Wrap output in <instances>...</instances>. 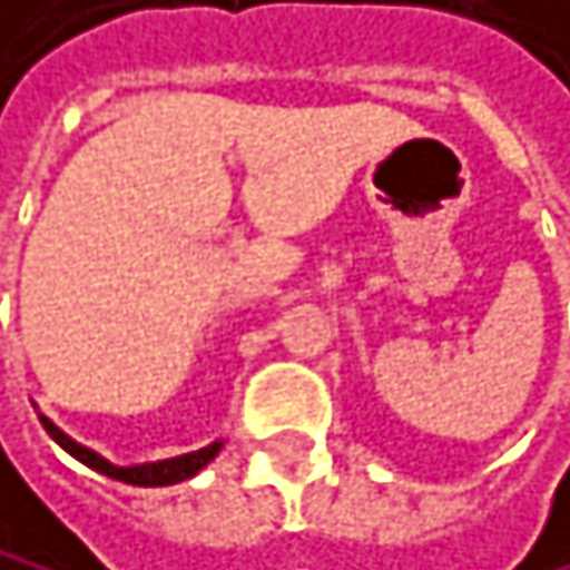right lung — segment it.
Here are the masks:
<instances>
[{
  "instance_id": "add662e5",
  "label": "right lung",
  "mask_w": 570,
  "mask_h": 570,
  "mask_svg": "<svg viewBox=\"0 0 570 570\" xmlns=\"http://www.w3.org/2000/svg\"><path fill=\"white\" fill-rule=\"evenodd\" d=\"M45 431L59 441V445L72 455V459H79L83 465H90L94 473H105V476H111V480H121V483H132V487H167V483H181V480H188V476H196L206 462H213L216 455H220V449H224V438H216V441H209L206 449H196V452H185V455H175V459H157V462H136V465H115V462H108L105 455H97V452H90V449H83V445H76V441H69L62 431H55L48 420H45Z\"/></svg>"
}]
</instances>
